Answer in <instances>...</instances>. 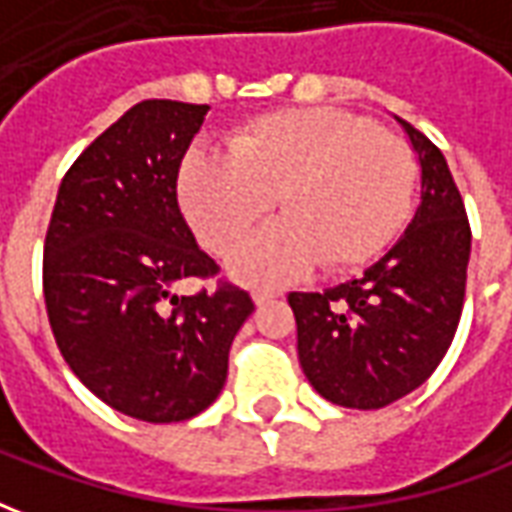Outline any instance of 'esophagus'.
<instances>
[{
  "label": "esophagus",
  "instance_id": "obj_1",
  "mask_svg": "<svg viewBox=\"0 0 512 512\" xmlns=\"http://www.w3.org/2000/svg\"><path fill=\"white\" fill-rule=\"evenodd\" d=\"M277 296H279V290H274V288H255V290H252V299H255V304H266V301L277 299Z\"/></svg>",
  "mask_w": 512,
  "mask_h": 512
}]
</instances>
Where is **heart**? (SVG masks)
<instances>
[{"label": "heart", "instance_id": "heart-1", "mask_svg": "<svg viewBox=\"0 0 512 512\" xmlns=\"http://www.w3.org/2000/svg\"><path fill=\"white\" fill-rule=\"evenodd\" d=\"M417 186L414 150L373 120L329 106L255 117L227 139V153L191 150L178 172V200L191 230L227 255L244 279H293L318 260L326 271L370 263L406 224Z\"/></svg>", "mask_w": 512, "mask_h": 512}]
</instances>
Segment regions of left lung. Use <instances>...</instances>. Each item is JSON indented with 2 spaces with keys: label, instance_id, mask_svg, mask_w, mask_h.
<instances>
[{
  "label": "left lung",
  "instance_id": "obj_1",
  "mask_svg": "<svg viewBox=\"0 0 512 512\" xmlns=\"http://www.w3.org/2000/svg\"><path fill=\"white\" fill-rule=\"evenodd\" d=\"M400 126L422 167V200L406 233L359 279L288 296L304 376L326 400L362 411L389 406L433 376L461 321L472 252L447 158L411 123Z\"/></svg>",
  "mask_w": 512,
  "mask_h": 512
}]
</instances>
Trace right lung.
I'll use <instances>...</instances> for the list:
<instances>
[{
  "mask_svg": "<svg viewBox=\"0 0 512 512\" xmlns=\"http://www.w3.org/2000/svg\"><path fill=\"white\" fill-rule=\"evenodd\" d=\"M205 115V104L158 98L131 106L65 172L43 246L60 354L95 397L142 422L211 406L255 310L230 282L175 293L180 279L219 274L178 205L180 161Z\"/></svg>",
  "mask_w": 512,
  "mask_h": 512,
  "instance_id": "add662e5",
  "label": "right lung"
}]
</instances>
